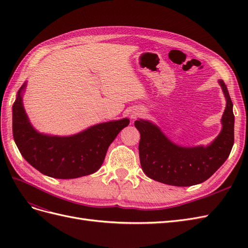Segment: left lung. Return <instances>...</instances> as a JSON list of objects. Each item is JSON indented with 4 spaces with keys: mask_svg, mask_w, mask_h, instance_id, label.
Returning <instances> with one entry per match:
<instances>
[{
    "mask_svg": "<svg viewBox=\"0 0 248 248\" xmlns=\"http://www.w3.org/2000/svg\"><path fill=\"white\" fill-rule=\"evenodd\" d=\"M219 84L227 99L222 130L208 147H179L154 124L144 120L134 122L140 133V166L149 178L174 186L196 185L206 181L227 160L234 145L235 117L227 86L222 80Z\"/></svg>",
    "mask_w": 248,
    "mask_h": 248,
    "instance_id": "1",
    "label": "left lung"
}]
</instances>
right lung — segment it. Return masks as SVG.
<instances>
[{"label": "right lung", "instance_id": "add662e5", "mask_svg": "<svg viewBox=\"0 0 248 248\" xmlns=\"http://www.w3.org/2000/svg\"><path fill=\"white\" fill-rule=\"evenodd\" d=\"M13 103L12 131L22 157L43 175L73 179L93 174L102 166L108 146L129 124L128 119L97 124L72 137H49L30 124L22 107L21 92Z\"/></svg>", "mask_w": 248, "mask_h": 248}]
</instances>
